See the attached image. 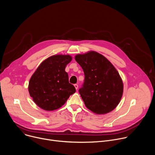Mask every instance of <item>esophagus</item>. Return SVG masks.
Listing matches in <instances>:
<instances>
[{
  "label": "esophagus",
  "instance_id": "esophagus-1",
  "mask_svg": "<svg viewBox=\"0 0 155 155\" xmlns=\"http://www.w3.org/2000/svg\"><path fill=\"white\" fill-rule=\"evenodd\" d=\"M74 86H75V89L77 90L78 87V84H74Z\"/></svg>",
  "mask_w": 155,
  "mask_h": 155
}]
</instances>
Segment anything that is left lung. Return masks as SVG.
<instances>
[{"mask_svg": "<svg viewBox=\"0 0 155 155\" xmlns=\"http://www.w3.org/2000/svg\"><path fill=\"white\" fill-rule=\"evenodd\" d=\"M84 74L79 90L85 106L96 114L112 112L123 93V80L114 65L102 54L90 51L75 56Z\"/></svg>", "mask_w": 155, "mask_h": 155, "instance_id": "obj_1", "label": "left lung"}]
</instances>
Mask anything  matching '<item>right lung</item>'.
Wrapping results in <instances>:
<instances>
[{
    "label": "right lung",
    "mask_w": 155,
    "mask_h": 155,
    "mask_svg": "<svg viewBox=\"0 0 155 155\" xmlns=\"http://www.w3.org/2000/svg\"><path fill=\"white\" fill-rule=\"evenodd\" d=\"M72 59L69 54H55L43 61L31 76L28 86L30 96L35 104L46 111L61 108L75 93L65 71Z\"/></svg>",
    "instance_id": "1"
}]
</instances>
